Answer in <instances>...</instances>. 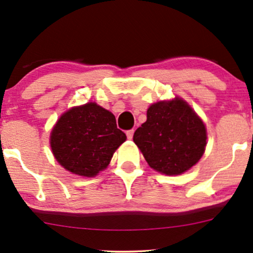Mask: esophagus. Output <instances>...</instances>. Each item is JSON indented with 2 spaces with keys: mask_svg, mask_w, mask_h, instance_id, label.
<instances>
[{
  "mask_svg": "<svg viewBox=\"0 0 253 253\" xmlns=\"http://www.w3.org/2000/svg\"><path fill=\"white\" fill-rule=\"evenodd\" d=\"M133 132H135V130H127V131H126V137H127V139H132V137H133Z\"/></svg>",
  "mask_w": 253,
  "mask_h": 253,
  "instance_id": "1",
  "label": "esophagus"
}]
</instances>
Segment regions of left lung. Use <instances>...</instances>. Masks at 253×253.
I'll return each mask as SVG.
<instances>
[{
    "label": "left lung",
    "instance_id": "left-lung-1",
    "mask_svg": "<svg viewBox=\"0 0 253 253\" xmlns=\"http://www.w3.org/2000/svg\"><path fill=\"white\" fill-rule=\"evenodd\" d=\"M133 142L152 169L173 176L201 160L207 129L188 103L174 98L148 109L146 122L133 133Z\"/></svg>",
    "mask_w": 253,
    "mask_h": 253
}]
</instances>
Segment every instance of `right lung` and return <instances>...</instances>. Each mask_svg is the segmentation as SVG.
Returning <instances> with one entry per match:
<instances>
[{
	"label": "right lung",
	"instance_id": "obj_1",
	"mask_svg": "<svg viewBox=\"0 0 253 253\" xmlns=\"http://www.w3.org/2000/svg\"><path fill=\"white\" fill-rule=\"evenodd\" d=\"M126 139V133L117 129L114 115L90 102L62 115L51 131L50 146L64 169L93 177L108 167Z\"/></svg>",
	"mask_w": 253,
	"mask_h": 253
}]
</instances>
